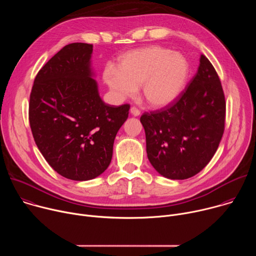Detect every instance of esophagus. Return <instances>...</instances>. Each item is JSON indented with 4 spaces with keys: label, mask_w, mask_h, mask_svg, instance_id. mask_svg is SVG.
Wrapping results in <instances>:
<instances>
[{
    "label": "esophagus",
    "mask_w": 256,
    "mask_h": 256,
    "mask_svg": "<svg viewBox=\"0 0 256 256\" xmlns=\"http://www.w3.org/2000/svg\"><path fill=\"white\" fill-rule=\"evenodd\" d=\"M130 114H132L134 116H138L140 114V112L138 110V109L136 107L132 106V107L130 108Z\"/></svg>",
    "instance_id": "1"
}]
</instances>
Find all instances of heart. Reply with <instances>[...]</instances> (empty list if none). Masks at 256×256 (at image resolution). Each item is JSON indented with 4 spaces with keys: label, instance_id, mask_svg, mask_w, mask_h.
Instances as JSON below:
<instances>
[{
    "label": "heart",
    "instance_id": "1",
    "mask_svg": "<svg viewBox=\"0 0 256 256\" xmlns=\"http://www.w3.org/2000/svg\"><path fill=\"white\" fill-rule=\"evenodd\" d=\"M190 72L186 58L162 46H149L124 54L118 68L107 66L104 80L120 98L134 96L142 85V96L151 106L165 107L184 91Z\"/></svg>",
    "mask_w": 256,
    "mask_h": 256
}]
</instances>
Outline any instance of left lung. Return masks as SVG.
<instances>
[{
	"instance_id": "left-lung-1",
	"label": "left lung",
	"mask_w": 256,
	"mask_h": 256,
	"mask_svg": "<svg viewBox=\"0 0 256 256\" xmlns=\"http://www.w3.org/2000/svg\"><path fill=\"white\" fill-rule=\"evenodd\" d=\"M225 116L220 78L202 54L196 76L179 97L140 116L150 163L169 179L194 176L214 155L224 134Z\"/></svg>"
}]
</instances>
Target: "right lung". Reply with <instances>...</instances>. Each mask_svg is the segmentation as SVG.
I'll return each instance as SVG.
<instances>
[{"label": "right lung", "mask_w": 256, "mask_h": 256, "mask_svg": "<svg viewBox=\"0 0 256 256\" xmlns=\"http://www.w3.org/2000/svg\"><path fill=\"white\" fill-rule=\"evenodd\" d=\"M92 52L88 44L64 46L40 70L29 100L36 146L54 171L77 181L93 179L107 169L130 107L102 101L92 78Z\"/></svg>", "instance_id": "1"}]
</instances>
